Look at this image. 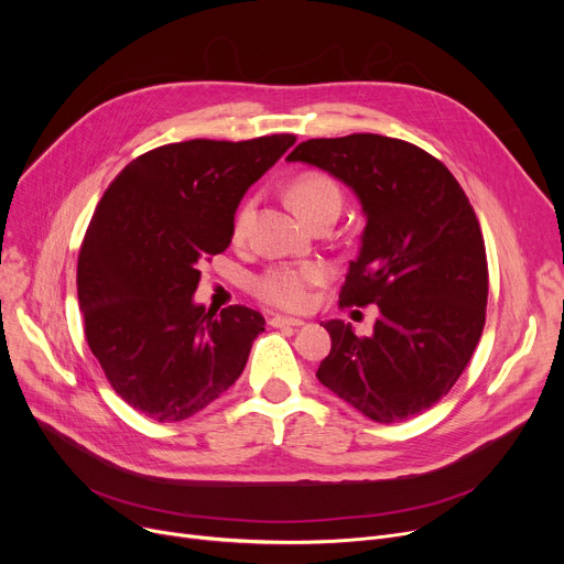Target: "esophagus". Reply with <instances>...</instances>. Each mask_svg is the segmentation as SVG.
I'll list each match as a JSON object with an SVG mask.
<instances>
[{
	"label": "esophagus",
	"mask_w": 564,
	"mask_h": 564,
	"mask_svg": "<svg viewBox=\"0 0 564 564\" xmlns=\"http://www.w3.org/2000/svg\"><path fill=\"white\" fill-rule=\"evenodd\" d=\"M270 324H272V327H276V329H281V327H304V319L288 317V315H272Z\"/></svg>",
	"instance_id": "1"
}]
</instances>
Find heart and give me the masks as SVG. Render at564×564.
<instances>
[{"instance_id": "b5f03b06", "label": "heart", "mask_w": 564, "mask_h": 564, "mask_svg": "<svg viewBox=\"0 0 564 564\" xmlns=\"http://www.w3.org/2000/svg\"><path fill=\"white\" fill-rule=\"evenodd\" d=\"M290 198L297 207L302 217H308L322 207L336 205L340 207L343 194L338 185L327 175L308 173L302 175L297 183L292 185ZM251 217V203H247L235 217V232L240 235L247 228ZM329 279L327 267L319 262H304V264H274L270 270L258 274L251 283L253 292L267 304L288 308V311H302L311 304V288L319 285Z\"/></svg>"}]
</instances>
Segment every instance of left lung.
I'll return each mask as SVG.
<instances>
[{
  "label": "left lung",
  "instance_id": "8db88e82",
  "mask_svg": "<svg viewBox=\"0 0 564 564\" xmlns=\"http://www.w3.org/2000/svg\"><path fill=\"white\" fill-rule=\"evenodd\" d=\"M288 162L334 175L366 215L340 304H377L379 317L366 338L322 322L332 351L319 383L375 423L419 416L453 389L482 336L489 274L476 213L446 166L400 139H308Z\"/></svg>",
  "mask_w": 564,
  "mask_h": 564
}]
</instances>
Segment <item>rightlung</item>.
I'll list each match as a JSON object with an SVG mask.
<instances>
[{"label":"right lung","mask_w":564,"mask_h":564,"mask_svg":"<svg viewBox=\"0 0 564 564\" xmlns=\"http://www.w3.org/2000/svg\"><path fill=\"white\" fill-rule=\"evenodd\" d=\"M294 141L160 145L98 203L77 260L84 332L113 391L143 416L185 421L242 375L264 317L196 304L198 267L228 249L237 205Z\"/></svg>","instance_id":"1"}]
</instances>
